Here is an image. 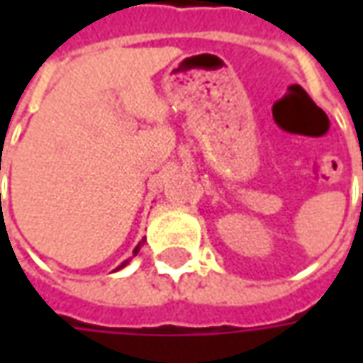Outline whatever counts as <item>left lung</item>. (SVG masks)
<instances>
[{"label":"left lung","instance_id":"1","mask_svg":"<svg viewBox=\"0 0 363 363\" xmlns=\"http://www.w3.org/2000/svg\"><path fill=\"white\" fill-rule=\"evenodd\" d=\"M362 204H363V194H362Z\"/></svg>","mask_w":363,"mask_h":363}]
</instances>
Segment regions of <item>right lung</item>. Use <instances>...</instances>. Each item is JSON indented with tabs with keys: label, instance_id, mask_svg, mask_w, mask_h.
Returning a JSON list of instances; mask_svg holds the SVG:
<instances>
[{
	"label": "right lung",
	"instance_id": "1",
	"mask_svg": "<svg viewBox=\"0 0 363 363\" xmlns=\"http://www.w3.org/2000/svg\"><path fill=\"white\" fill-rule=\"evenodd\" d=\"M140 245H142V243H140ZM140 245H138V247H135V249H134V255H135V252H138V251H140ZM126 264H128V260H126V262H124V264H120V267H118V268H122V267H126Z\"/></svg>",
	"mask_w": 363,
	"mask_h": 363
}]
</instances>
